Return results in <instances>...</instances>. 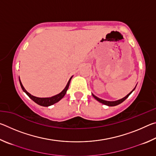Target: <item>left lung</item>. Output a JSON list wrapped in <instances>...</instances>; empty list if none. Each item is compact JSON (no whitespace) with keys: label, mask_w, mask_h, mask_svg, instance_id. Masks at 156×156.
I'll list each match as a JSON object with an SVG mask.
<instances>
[{"label":"left lung","mask_w":156,"mask_h":156,"mask_svg":"<svg viewBox=\"0 0 156 156\" xmlns=\"http://www.w3.org/2000/svg\"><path fill=\"white\" fill-rule=\"evenodd\" d=\"M134 89H135V88H134V89H133V91L134 90ZM133 91H131L130 92V93H129L128 95H126V96L125 98H123L120 99V100H117V101H113V102H112H112H111V101H106V100H102V99L96 97V96H94V94H92V96H93L94 97L95 99L97 100L98 102H101V103L104 104V105H107V106L113 107V106H116V105H119V104H120V103H122V102L123 101H125V100L129 97V95H130V94L132 93V92H133Z\"/></svg>","instance_id":"8db88e82"}]
</instances>
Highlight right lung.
Here are the masks:
<instances>
[{
	"label": "right lung",
	"mask_w": 156,
	"mask_h": 156,
	"mask_svg": "<svg viewBox=\"0 0 156 156\" xmlns=\"http://www.w3.org/2000/svg\"><path fill=\"white\" fill-rule=\"evenodd\" d=\"M72 78L69 79V82L67 83V86L65 87V88L63 89V90L60 92V94H57L54 96L50 97V98H38V97H35V96H32V95H31L30 93H28V92L25 90L24 87L23 86L22 83H21L20 78H19V81H20L21 88H22L23 91L25 92V94H27V96L33 100V101L35 102L36 103H37L38 105H41V106L48 107V106H50V105H52L55 103H56V102H58L59 100H61L62 98L65 96L66 92H67V89L69 88V83H70V81H71V79H72Z\"/></svg>",
	"instance_id": "right-lung-1"
}]
</instances>
